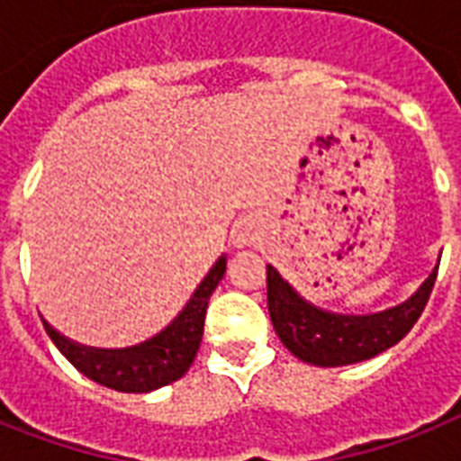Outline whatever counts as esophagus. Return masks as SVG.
<instances>
[{
    "label": "esophagus",
    "instance_id": "obj_1",
    "mask_svg": "<svg viewBox=\"0 0 461 461\" xmlns=\"http://www.w3.org/2000/svg\"><path fill=\"white\" fill-rule=\"evenodd\" d=\"M234 239H237L239 246L251 244V241H253V222H249V220L239 222L237 230H234Z\"/></svg>",
    "mask_w": 461,
    "mask_h": 461
}]
</instances>
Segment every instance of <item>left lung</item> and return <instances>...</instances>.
Instances as JSON below:
<instances>
[{"label":"left lung","instance_id":"obj_1","mask_svg":"<svg viewBox=\"0 0 461 461\" xmlns=\"http://www.w3.org/2000/svg\"><path fill=\"white\" fill-rule=\"evenodd\" d=\"M438 267L409 302L373 315H335L311 306L267 266V311L275 332L296 358L313 366H347L397 344L429 303Z\"/></svg>","mask_w":461,"mask_h":461}]
</instances>
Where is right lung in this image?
<instances>
[{"label":"right lung","mask_w":461,"mask_h":461,"mask_svg":"<svg viewBox=\"0 0 461 461\" xmlns=\"http://www.w3.org/2000/svg\"><path fill=\"white\" fill-rule=\"evenodd\" d=\"M224 270L227 260L220 258L208 277L201 282V287L195 289L186 308L174 318L172 325H167V330H162L158 337L131 349H88L61 337L47 321H42V325L50 339L57 344V349L83 375L119 393H150L179 380L191 368L195 351L201 347L208 299L222 280Z\"/></svg>","instance_id":"obj_1"}]
</instances>
